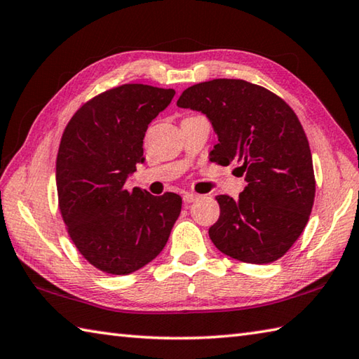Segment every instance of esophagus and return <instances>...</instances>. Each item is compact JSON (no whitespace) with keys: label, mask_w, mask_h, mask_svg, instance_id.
I'll return each instance as SVG.
<instances>
[{"label":"esophagus","mask_w":359,"mask_h":359,"mask_svg":"<svg viewBox=\"0 0 359 359\" xmlns=\"http://www.w3.org/2000/svg\"><path fill=\"white\" fill-rule=\"evenodd\" d=\"M199 199H201V196L196 194V193H185L184 194V202L185 203H191V202H196V201H199Z\"/></svg>","instance_id":"1"}]
</instances>
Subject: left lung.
<instances>
[{"instance_id":"left-lung-1","label":"left lung","mask_w":359,"mask_h":359,"mask_svg":"<svg viewBox=\"0 0 359 359\" xmlns=\"http://www.w3.org/2000/svg\"><path fill=\"white\" fill-rule=\"evenodd\" d=\"M177 105L208 118L217 135L210 160L238 163L248 182L236 201L216 196L221 213L210 240L244 263L282 258L304 231L316 193L310 144L296 114L272 91L241 79L196 83Z\"/></svg>"}]
</instances>
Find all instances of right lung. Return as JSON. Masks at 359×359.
<instances>
[{
    "instance_id": "right-lung-1",
    "label": "right lung",
    "mask_w": 359,
    "mask_h": 359,
    "mask_svg": "<svg viewBox=\"0 0 359 359\" xmlns=\"http://www.w3.org/2000/svg\"><path fill=\"white\" fill-rule=\"evenodd\" d=\"M174 95L126 83L83 104L63 132L55 163L59 208L77 250L102 272L128 276L151 263L180 215L179 194L124 187L144 161L147 126Z\"/></svg>"
}]
</instances>
